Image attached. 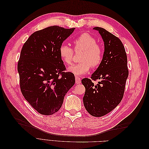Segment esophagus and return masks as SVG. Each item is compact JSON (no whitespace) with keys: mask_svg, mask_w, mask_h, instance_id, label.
I'll return each mask as SVG.
<instances>
[{"mask_svg":"<svg viewBox=\"0 0 149 149\" xmlns=\"http://www.w3.org/2000/svg\"><path fill=\"white\" fill-rule=\"evenodd\" d=\"M75 81H76V84H79V83H81V78L79 77V76H76Z\"/></svg>","mask_w":149,"mask_h":149,"instance_id":"obj_1","label":"esophagus"}]
</instances>
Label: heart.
Instances as JSON below:
<instances>
[{"label": "heart", "instance_id": "1", "mask_svg": "<svg viewBox=\"0 0 149 149\" xmlns=\"http://www.w3.org/2000/svg\"><path fill=\"white\" fill-rule=\"evenodd\" d=\"M76 49H82L83 53L80 57V62L72 65L68 71L76 75H83L89 71L91 66L97 68L101 64L103 58V50L96 40L88 33H83L74 40ZM61 60L65 64L71 65L73 60V51L68 45L63 44L59 48Z\"/></svg>", "mask_w": 149, "mask_h": 149}]
</instances>
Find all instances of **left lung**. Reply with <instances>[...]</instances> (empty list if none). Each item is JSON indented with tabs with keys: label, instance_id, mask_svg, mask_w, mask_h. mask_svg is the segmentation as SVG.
Returning a JSON list of instances; mask_svg holds the SVG:
<instances>
[{
	"label": "left lung",
	"instance_id": "left-lung-1",
	"mask_svg": "<svg viewBox=\"0 0 149 149\" xmlns=\"http://www.w3.org/2000/svg\"><path fill=\"white\" fill-rule=\"evenodd\" d=\"M99 31L104 45L102 60L91 75V79L84 78L81 83L86 91L83 96L85 109L94 117L109 113L123 99L126 79L129 74L127 58L123 43L115 35L101 27ZM100 80L95 85L92 80Z\"/></svg>",
	"mask_w": 149,
	"mask_h": 149
}]
</instances>
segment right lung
<instances>
[{"instance_id":"add662e5","label":"right lung","mask_w":149,"mask_h":149,"mask_svg":"<svg viewBox=\"0 0 149 149\" xmlns=\"http://www.w3.org/2000/svg\"><path fill=\"white\" fill-rule=\"evenodd\" d=\"M74 29L48 26L31 34L22 47L17 66L21 91L40 114L52 115L59 111L74 84V75L63 72L59 54L63 42Z\"/></svg>"}]
</instances>
